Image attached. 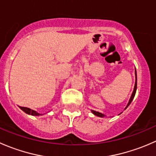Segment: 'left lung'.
<instances>
[{
  "label": "left lung",
  "instance_id": "8db88e82",
  "mask_svg": "<svg viewBox=\"0 0 156 156\" xmlns=\"http://www.w3.org/2000/svg\"><path fill=\"white\" fill-rule=\"evenodd\" d=\"M135 76H136V81H135L134 89H133V93H132V95H131V97H130V100H129L128 103H127V105L126 108H127V107H128V106H129V105L130 104V103H131V102H132V100H133V99L134 98L135 94H136V83H137V79H136V70H135ZM92 112L94 113V114L95 115L98 116V117H103V116H105L104 115H103V114H102V113H100V112H98L94 111V110H92Z\"/></svg>",
  "mask_w": 156,
  "mask_h": 156
}]
</instances>
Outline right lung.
<instances>
[{
  "instance_id": "right-lung-1",
  "label": "right lung",
  "mask_w": 156,
  "mask_h": 156,
  "mask_svg": "<svg viewBox=\"0 0 156 156\" xmlns=\"http://www.w3.org/2000/svg\"><path fill=\"white\" fill-rule=\"evenodd\" d=\"M20 108H21V109L23 110V112H25L26 113H27V114H29V115H41V114H39V113L36 112L34 111V110L31 109V108H29L23 107V106H20Z\"/></svg>"
}]
</instances>
